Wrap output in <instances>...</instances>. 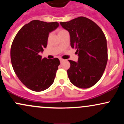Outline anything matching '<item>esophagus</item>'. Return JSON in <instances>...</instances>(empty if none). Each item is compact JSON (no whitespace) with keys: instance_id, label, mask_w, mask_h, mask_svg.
<instances>
[{"instance_id":"1","label":"esophagus","mask_w":124,"mask_h":124,"mask_svg":"<svg viewBox=\"0 0 124 124\" xmlns=\"http://www.w3.org/2000/svg\"><path fill=\"white\" fill-rule=\"evenodd\" d=\"M59 60H60V62H62L63 61H64V59H61H61H59Z\"/></svg>"}]
</instances>
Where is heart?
<instances>
[{"mask_svg": "<svg viewBox=\"0 0 124 124\" xmlns=\"http://www.w3.org/2000/svg\"><path fill=\"white\" fill-rule=\"evenodd\" d=\"M65 31H65V30H63V29H60L59 31V32H58V34L62 33V32H64Z\"/></svg>", "mask_w": 124, "mask_h": 124, "instance_id": "1", "label": "heart"}]
</instances>
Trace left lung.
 Here are the masks:
<instances>
[{
	"label": "left lung",
	"mask_w": 124,
	"mask_h": 124,
	"mask_svg": "<svg viewBox=\"0 0 124 124\" xmlns=\"http://www.w3.org/2000/svg\"><path fill=\"white\" fill-rule=\"evenodd\" d=\"M60 24L69 32L70 46L78 55L77 62L69 60L67 72L70 82L80 88L93 86L102 76L108 61L104 32L94 22L82 16Z\"/></svg>",
	"instance_id": "8db88e82"
}]
</instances>
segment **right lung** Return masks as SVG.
<instances>
[{"mask_svg":"<svg viewBox=\"0 0 124 124\" xmlns=\"http://www.w3.org/2000/svg\"><path fill=\"white\" fill-rule=\"evenodd\" d=\"M59 25L57 22L32 20L19 30L12 42L10 58L13 70L23 84L32 91H43L54 82L59 59H42L39 53L46 47L49 34Z\"/></svg>","mask_w":124,"mask_h":124,"instance_id":"right-lung-1","label":"right lung"}]
</instances>
